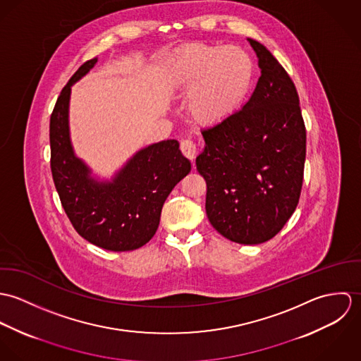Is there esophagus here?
Returning <instances> with one entry per match:
<instances>
[{"label":"esophagus","mask_w":361,"mask_h":361,"mask_svg":"<svg viewBox=\"0 0 361 361\" xmlns=\"http://www.w3.org/2000/svg\"><path fill=\"white\" fill-rule=\"evenodd\" d=\"M180 150H182L183 155H185L186 158H189L190 161H193V159L196 158V154H197L196 145H195L190 139H186V140H182V142H180Z\"/></svg>","instance_id":"34e87169"}]
</instances>
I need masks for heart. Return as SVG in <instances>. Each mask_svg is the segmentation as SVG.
I'll return each instance as SVG.
<instances>
[{
  "label": "heart",
  "instance_id": "b5f03b06",
  "mask_svg": "<svg viewBox=\"0 0 361 361\" xmlns=\"http://www.w3.org/2000/svg\"><path fill=\"white\" fill-rule=\"evenodd\" d=\"M255 75L253 58L238 46H186L168 66L171 87L189 96L190 116L206 126L226 122L242 108Z\"/></svg>",
  "mask_w": 361,
  "mask_h": 361
}]
</instances>
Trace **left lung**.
<instances>
[{
	"label": "left lung",
	"instance_id": "obj_1",
	"mask_svg": "<svg viewBox=\"0 0 361 361\" xmlns=\"http://www.w3.org/2000/svg\"><path fill=\"white\" fill-rule=\"evenodd\" d=\"M261 76L252 97L226 122L202 130L196 158L206 179V212L226 239L259 245L295 212L303 183L306 128L296 87L276 58L247 39Z\"/></svg>",
	"mask_w": 361,
	"mask_h": 361
}]
</instances>
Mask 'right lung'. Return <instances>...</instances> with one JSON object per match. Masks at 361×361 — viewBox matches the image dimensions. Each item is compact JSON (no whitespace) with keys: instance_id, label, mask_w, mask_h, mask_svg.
I'll list each match as a JSON object with an SVG mask.
<instances>
[{"instance_id":"obj_1","label":"right lung","mask_w":361,"mask_h":361,"mask_svg":"<svg viewBox=\"0 0 361 361\" xmlns=\"http://www.w3.org/2000/svg\"><path fill=\"white\" fill-rule=\"evenodd\" d=\"M99 58L85 62L62 89L50 119L51 172L62 207L76 232L94 246L130 252L157 232L172 189L190 172L179 142L162 140L140 149L111 178H102L75 153L69 129L72 86Z\"/></svg>"}]
</instances>
